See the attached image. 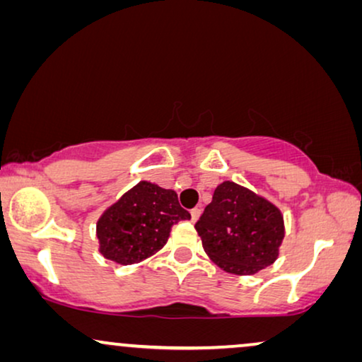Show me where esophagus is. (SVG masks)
<instances>
[{
  "label": "esophagus",
  "mask_w": 362,
  "mask_h": 362,
  "mask_svg": "<svg viewBox=\"0 0 362 362\" xmlns=\"http://www.w3.org/2000/svg\"><path fill=\"white\" fill-rule=\"evenodd\" d=\"M199 216H201L199 207H194V209H191V221L192 222H196L197 219H199Z\"/></svg>",
  "instance_id": "esophagus-1"
}]
</instances>
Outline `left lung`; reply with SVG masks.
Wrapping results in <instances>:
<instances>
[{
    "label": "left lung",
    "mask_w": 362,
    "mask_h": 362,
    "mask_svg": "<svg viewBox=\"0 0 362 362\" xmlns=\"http://www.w3.org/2000/svg\"><path fill=\"white\" fill-rule=\"evenodd\" d=\"M194 227L206 254L235 275L257 274L274 264L285 235L280 211L232 181L216 187Z\"/></svg>",
    "instance_id": "left-lung-1"
}]
</instances>
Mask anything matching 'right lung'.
Returning a JSON list of instances; mask_svg holds the SVG:
<instances>
[{"instance_id":"1","label":"right lung","mask_w":362,"mask_h":362,"mask_svg":"<svg viewBox=\"0 0 362 362\" xmlns=\"http://www.w3.org/2000/svg\"><path fill=\"white\" fill-rule=\"evenodd\" d=\"M186 219L191 214L182 209L175 191L138 182L97 222L102 255L120 265L145 260L166 244L171 227Z\"/></svg>"}]
</instances>
